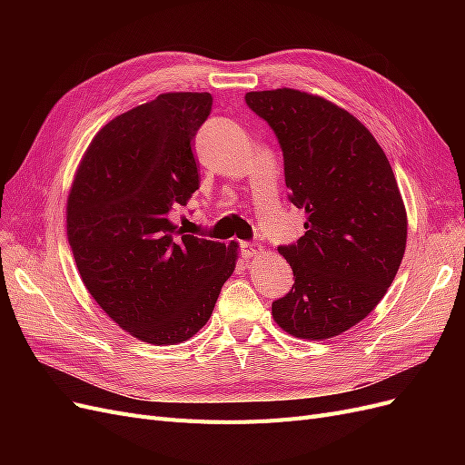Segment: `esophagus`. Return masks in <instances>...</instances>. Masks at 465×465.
I'll list each match as a JSON object with an SVG mask.
<instances>
[{"label":"esophagus","mask_w":465,"mask_h":465,"mask_svg":"<svg viewBox=\"0 0 465 465\" xmlns=\"http://www.w3.org/2000/svg\"><path fill=\"white\" fill-rule=\"evenodd\" d=\"M242 254L246 256V258H256V256H260V254H263V246H260V244H252V242H242Z\"/></svg>","instance_id":"34e87169"}]
</instances>
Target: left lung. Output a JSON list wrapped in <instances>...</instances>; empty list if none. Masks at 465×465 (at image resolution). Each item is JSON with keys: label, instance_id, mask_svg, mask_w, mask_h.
<instances>
[{"label": "left lung", "instance_id": "1", "mask_svg": "<svg viewBox=\"0 0 465 465\" xmlns=\"http://www.w3.org/2000/svg\"><path fill=\"white\" fill-rule=\"evenodd\" d=\"M283 151L289 200L306 232L279 246L294 285L273 320L302 340H330L367 318L396 277L407 215L398 182L372 134L347 110L294 89L246 93Z\"/></svg>", "mask_w": 465, "mask_h": 465}]
</instances>
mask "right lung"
Masks as SVG:
<instances>
[{
	"mask_svg": "<svg viewBox=\"0 0 465 465\" xmlns=\"http://www.w3.org/2000/svg\"><path fill=\"white\" fill-rule=\"evenodd\" d=\"M209 93H164L96 134L67 198V238L91 297L137 340L198 333L234 272L236 242L184 234L171 213L200 188L192 142Z\"/></svg>",
	"mask_w": 465,
	"mask_h": 465,
	"instance_id": "add662e5",
	"label": "right lung"
}]
</instances>
